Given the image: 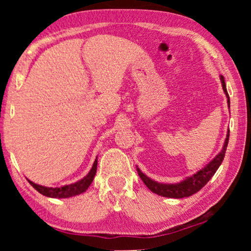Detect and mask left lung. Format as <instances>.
Segmentation results:
<instances>
[{
  "label": "left lung",
  "mask_w": 251,
  "mask_h": 251,
  "mask_svg": "<svg viewBox=\"0 0 251 251\" xmlns=\"http://www.w3.org/2000/svg\"><path fill=\"white\" fill-rule=\"evenodd\" d=\"M221 82H222L223 90H224L226 98H227V106L229 108V97H228L227 90H226L225 80L223 75H221ZM228 138H229V130H227V133H226L224 145H223V149L221 152H219L217 155H216L214 159L207 164V166H204L201 170L197 171V173L192 175V176L186 177L185 179L179 181V183H176V184L159 183V181H155L153 180L152 178L147 177L138 167H137V171H138V175L139 177L142 178V180L145 183L146 186L153 192V193L161 195V197H164V198H173V199L188 198L200 191L201 188L211 179V177L216 174V171H217L219 166H221L223 162V160H224L226 149H227Z\"/></svg>",
  "instance_id": "8db88e82"
}]
</instances>
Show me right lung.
I'll return each instance as SVG.
<instances>
[{"instance_id": "obj_1", "label": "right lung", "mask_w": 251, "mask_h": 251, "mask_svg": "<svg viewBox=\"0 0 251 251\" xmlns=\"http://www.w3.org/2000/svg\"><path fill=\"white\" fill-rule=\"evenodd\" d=\"M97 162H98V159L96 157L90 171H89L87 176H84L82 179L75 181L73 184L64 185V186L61 187H47V186H42V185L33 183V181L29 179L27 180H28V183L32 185V186L35 188L39 193H41L42 195H46L48 198H54V199L72 198V197H75V195L83 193V192L88 190L89 186H90L92 183V180H94L96 173H97Z\"/></svg>"}]
</instances>
